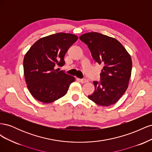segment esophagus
<instances>
[{
    "label": "esophagus",
    "instance_id": "obj_1",
    "mask_svg": "<svg viewBox=\"0 0 152 152\" xmlns=\"http://www.w3.org/2000/svg\"><path fill=\"white\" fill-rule=\"evenodd\" d=\"M79 81L81 82V83H86V82H88V81H87V80L86 79H79Z\"/></svg>",
    "mask_w": 152,
    "mask_h": 152
}]
</instances>
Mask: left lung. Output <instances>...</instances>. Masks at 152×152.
<instances>
[{"label": "left lung", "instance_id": "obj_1", "mask_svg": "<svg viewBox=\"0 0 152 152\" xmlns=\"http://www.w3.org/2000/svg\"><path fill=\"white\" fill-rule=\"evenodd\" d=\"M79 39L89 48L95 61L104 66L101 80L93 82L95 90L89 99L103 107L115 104L128 87L132 70L131 56L117 40L98 32L84 34Z\"/></svg>", "mask_w": 152, "mask_h": 152}]
</instances>
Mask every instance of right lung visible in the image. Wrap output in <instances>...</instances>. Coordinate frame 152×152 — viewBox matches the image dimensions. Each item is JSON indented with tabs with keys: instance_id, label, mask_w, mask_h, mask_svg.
<instances>
[{
	"instance_id": "1",
	"label": "right lung",
	"mask_w": 152,
	"mask_h": 152,
	"mask_svg": "<svg viewBox=\"0 0 152 152\" xmlns=\"http://www.w3.org/2000/svg\"><path fill=\"white\" fill-rule=\"evenodd\" d=\"M78 39L75 35L58 33L41 38L32 45L23 59L27 87L34 98L49 103L65 96L75 78L55 66L65 65L68 49Z\"/></svg>"
}]
</instances>
